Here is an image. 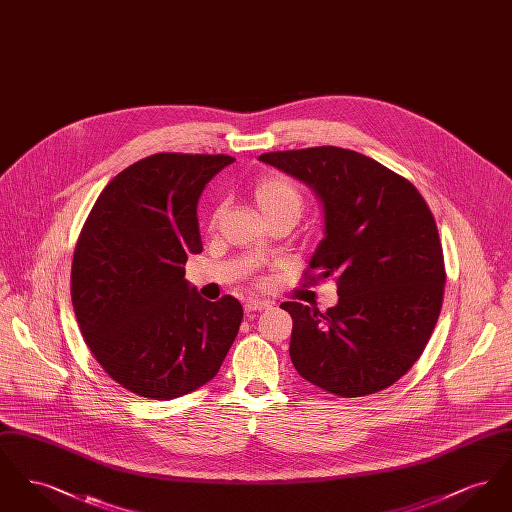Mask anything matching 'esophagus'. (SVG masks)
Returning <instances> with one entry per match:
<instances>
[{
  "label": "esophagus",
  "mask_w": 512,
  "mask_h": 512,
  "mask_svg": "<svg viewBox=\"0 0 512 512\" xmlns=\"http://www.w3.org/2000/svg\"><path fill=\"white\" fill-rule=\"evenodd\" d=\"M244 307L247 313H255V311H263V309H268V307H270V303H268V301H263V299H255V297H249V299L245 301Z\"/></svg>",
  "instance_id": "obj_1"
}]
</instances>
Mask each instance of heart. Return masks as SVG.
<instances>
[{
	"instance_id": "b5f03b06",
	"label": "heart",
	"mask_w": 512,
	"mask_h": 512,
	"mask_svg": "<svg viewBox=\"0 0 512 512\" xmlns=\"http://www.w3.org/2000/svg\"><path fill=\"white\" fill-rule=\"evenodd\" d=\"M253 203L261 219L268 217H292L299 219L303 211V195L292 178L284 174H272L257 182L253 190ZM222 209H217L213 222H217Z\"/></svg>"
}]
</instances>
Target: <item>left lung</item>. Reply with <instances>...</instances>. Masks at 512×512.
Wrapping results in <instances>:
<instances>
[{
    "mask_svg": "<svg viewBox=\"0 0 512 512\" xmlns=\"http://www.w3.org/2000/svg\"><path fill=\"white\" fill-rule=\"evenodd\" d=\"M259 161L318 195L324 238L305 282L334 278L340 295L326 313L280 305L293 318L295 370L340 397L386 390L418 361L441 311L445 265L430 207L407 178L351 149L270 151Z\"/></svg>",
    "mask_w": 512,
    "mask_h": 512,
    "instance_id": "left-lung-1",
    "label": "left lung"
}]
</instances>
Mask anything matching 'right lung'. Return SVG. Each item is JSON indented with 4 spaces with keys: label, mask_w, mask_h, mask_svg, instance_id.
<instances>
[{
    "label": "right lung",
    "mask_w": 512,
    "mask_h": 512,
    "mask_svg": "<svg viewBox=\"0 0 512 512\" xmlns=\"http://www.w3.org/2000/svg\"><path fill=\"white\" fill-rule=\"evenodd\" d=\"M230 155L155 153L119 172L78 236L71 297L80 332L124 390L169 401L219 372L244 309L184 278L201 253L197 201Z\"/></svg>",
    "instance_id": "right-lung-1"
}]
</instances>
